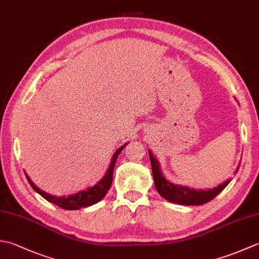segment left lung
Segmentation results:
<instances>
[{
    "label": "left lung",
    "mask_w": 259,
    "mask_h": 259,
    "mask_svg": "<svg viewBox=\"0 0 259 259\" xmlns=\"http://www.w3.org/2000/svg\"><path fill=\"white\" fill-rule=\"evenodd\" d=\"M149 157L151 161V169H152L153 180H155L156 189L159 194H160L161 197H163L164 199L170 202L179 203V205H186V206L203 205V203L212 200L213 198L216 197L219 192L226 188L227 185L229 184V180H227L225 181L224 184L219 185L218 187H216V188L210 189V190H196V189L189 188V187L174 185L164 179V177L160 171V168H159V163L156 159L153 158L151 151H149ZM239 166L237 167L236 172L238 171Z\"/></svg>",
    "instance_id": "left-lung-1"
}]
</instances>
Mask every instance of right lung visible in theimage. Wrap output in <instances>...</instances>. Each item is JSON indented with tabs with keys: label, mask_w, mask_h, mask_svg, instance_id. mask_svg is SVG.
<instances>
[{
	"label": "right lung",
	"mask_w": 259,
	"mask_h": 259,
	"mask_svg": "<svg viewBox=\"0 0 259 259\" xmlns=\"http://www.w3.org/2000/svg\"><path fill=\"white\" fill-rule=\"evenodd\" d=\"M126 145H123L121 148L114 152V155L112 157V160H111V164H110V167L108 169L107 174L104 175V177L99 181V183L91 187V188L83 190V191H80L78 194H74L72 196H69V197H56V196H52V195H49L47 192L42 191L40 188H37V187L32 183L31 179L29 178V176H26V179L29 181V184L32 186V188L34 189L37 194H40L45 199H47L48 201H50L54 205L62 208V209H67V210H76V209H80V208H84V207H89L91 205H95L98 201H100L102 198L107 195L108 190L110 189V187H111L112 184V176H113V169H114V164L115 161H117L118 156L120 155V152L122 151L123 148Z\"/></svg>",
	"instance_id": "obj_1"
}]
</instances>
